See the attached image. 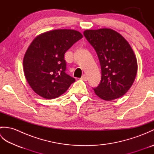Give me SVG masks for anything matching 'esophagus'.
<instances>
[{
    "mask_svg": "<svg viewBox=\"0 0 154 154\" xmlns=\"http://www.w3.org/2000/svg\"><path fill=\"white\" fill-rule=\"evenodd\" d=\"M81 80H83V81H86L87 80V75H83V76L81 77Z\"/></svg>",
    "mask_w": 154,
    "mask_h": 154,
    "instance_id": "34e87169",
    "label": "esophagus"
}]
</instances>
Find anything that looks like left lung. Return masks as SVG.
Instances as JSON below:
<instances>
[{
  "label": "left lung",
  "instance_id": "obj_1",
  "mask_svg": "<svg viewBox=\"0 0 154 154\" xmlns=\"http://www.w3.org/2000/svg\"><path fill=\"white\" fill-rule=\"evenodd\" d=\"M83 34L95 50L101 67V81L94 91L100 99L122 97L132 87L138 71L132 48L122 35L110 28L85 30Z\"/></svg>",
  "mask_w": 154,
  "mask_h": 154
}]
</instances>
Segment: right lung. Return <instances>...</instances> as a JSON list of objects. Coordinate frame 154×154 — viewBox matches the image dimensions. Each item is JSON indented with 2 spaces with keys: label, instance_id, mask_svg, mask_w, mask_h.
I'll return each mask as SVG.
<instances>
[{
  "label": "right lung",
  "instance_id": "right-lung-1",
  "mask_svg": "<svg viewBox=\"0 0 154 154\" xmlns=\"http://www.w3.org/2000/svg\"><path fill=\"white\" fill-rule=\"evenodd\" d=\"M83 38L69 29L48 31L37 35L29 45L23 60L26 79L38 95L47 99L59 97L75 79L65 73L64 54Z\"/></svg>",
  "mask_w": 154,
  "mask_h": 154
}]
</instances>
